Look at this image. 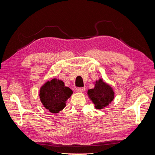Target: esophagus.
Masks as SVG:
<instances>
[{
	"mask_svg": "<svg viewBox=\"0 0 155 155\" xmlns=\"http://www.w3.org/2000/svg\"><path fill=\"white\" fill-rule=\"evenodd\" d=\"M85 87H78L76 88V92H83L85 91Z\"/></svg>",
	"mask_w": 155,
	"mask_h": 155,
	"instance_id": "34e87169",
	"label": "esophagus"
}]
</instances>
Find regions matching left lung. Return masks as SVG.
<instances>
[{"mask_svg":"<svg viewBox=\"0 0 155 155\" xmlns=\"http://www.w3.org/2000/svg\"><path fill=\"white\" fill-rule=\"evenodd\" d=\"M87 94L97 109H104L114 97V92L112 87L103 81L102 79L96 81L95 87L89 89Z\"/></svg>","mask_w":155,"mask_h":155,"instance_id":"1","label":"left lung"}]
</instances>
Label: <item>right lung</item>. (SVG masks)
<instances>
[{
	"label": "right lung",
	"mask_w": 155,
	"mask_h": 155,
	"mask_svg": "<svg viewBox=\"0 0 155 155\" xmlns=\"http://www.w3.org/2000/svg\"><path fill=\"white\" fill-rule=\"evenodd\" d=\"M72 93L71 89L65 87L62 81L54 78L41 87L39 96L46 109L51 113H58L66 106V101Z\"/></svg>",
	"instance_id": "right-lung-1"
}]
</instances>
